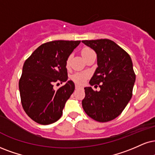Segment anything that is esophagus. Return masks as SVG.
<instances>
[{
    "instance_id": "34e87169",
    "label": "esophagus",
    "mask_w": 155,
    "mask_h": 155,
    "mask_svg": "<svg viewBox=\"0 0 155 155\" xmlns=\"http://www.w3.org/2000/svg\"><path fill=\"white\" fill-rule=\"evenodd\" d=\"M75 88H76V89H80V88H83V87L80 86V85H75Z\"/></svg>"
}]
</instances>
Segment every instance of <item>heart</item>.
Masks as SVG:
<instances>
[{"label": "heart", "mask_w": 155, "mask_h": 155, "mask_svg": "<svg viewBox=\"0 0 155 155\" xmlns=\"http://www.w3.org/2000/svg\"><path fill=\"white\" fill-rule=\"evenodd\" d=\"M93 50L91 49L88 48V47H85L81 50V54L83 55V57L85 58V57L87 56L89 53H91ZM70 58L71 57H69L66 60V67L68 68L70 66ZM89 77V73L87 72H76V73L73 74L72 75V80L73 81L74 83L77 84H79V85H83V84L85 83V81L87 80V78Z\"/></svg>", "instance_id": "obj_1"}]
</instances>
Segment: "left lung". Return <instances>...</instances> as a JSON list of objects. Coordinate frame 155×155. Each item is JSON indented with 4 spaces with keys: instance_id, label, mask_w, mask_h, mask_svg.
I'll return each instance as SVG.
<instances>
[{
    "instance_id": "1",
    "label": "left lung",
    "mask_w": 155,
    "mask_h": 155,
    "mask_svg": "<svg viewBox=\"0 0 155 155\" xmlns=\"http://www.w3.org/2000/svg\"><path fill=\"white\" fill-rule=\"evenodd\" d=\"M82 42L97 54L98 68L90 81L100 91L85 87L82 106L87 115L99 122L116 118L132 97L136 74L129 54L110 39L84 40ZM98 86V85H95Z\"/></svg>"
}]
</instances>
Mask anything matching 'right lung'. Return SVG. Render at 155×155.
Wrapping results in <instances>:
<instances>
[{
	"instance_id": "add662e5",
	"label": "right lung",
	"mask_w": 155,
	"mask_h": 155,
	"mask_svg": "<svg viewBox=\"0 0 155 155\" xmlns=\"http://www.w3.org/2000/svg\"><path fill=\"white\" fill-rule=\"evenodd\" d=\"M81 41H57L45 43L25 61L18 86L26 114L42 125L54 123L74 90L72 81L57 90L55 83L68 81L66 60Z\"/></svg>"
}]
</instances>
